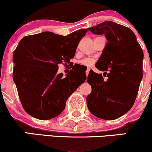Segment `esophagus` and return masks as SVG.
Masks as SVG:
<instances>
[{"mask_svg": "<svg viewBox=\"0 0 152 152\" xmlns=\"http://www.w3.org/2000/svg\"><path fill=\"white\" fill-rule=\"evenodd\" d=\"M89 71H90V69H87V70L86 71V76H88V73H89Z\"/></svg>", "mask_w": 152, "mask_h": 152, "instance_id": "esophagus-1", "label": "esophagus"}]
</instances>
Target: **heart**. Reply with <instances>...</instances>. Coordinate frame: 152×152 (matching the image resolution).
Returning a JSON list of instances; mask_svg holds the SVG:
<instances>
[{
    "instance_id": "obj_1",
    "label": "heart",
    "mask_w": 152,
    "mask_h": 152,
    "mask_svg": "<svg viewBox=\"0 0 152 152\" xmlns=\"http://www.w3.org/2000/svg\"><path fill=\"white\" fill-rule=\"evenodd\" d=\"M81 64L85 66H91L93 64V61L89 58H85L82 61Z\"/></svg>"
}]
</instances>
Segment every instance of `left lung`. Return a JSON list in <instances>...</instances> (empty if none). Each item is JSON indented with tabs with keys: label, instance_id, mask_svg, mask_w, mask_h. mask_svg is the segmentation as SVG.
<instances>
[{
	"label": "left lung",
	"instance_id": "8db88e82",
	"mask_svg": "<svg viewBox=\"0 0 152 152\" xmlns=\"http://www.w3.org/2000/svg\"><path fill=\"white\" fill-rule=\"evenodd\" d=\"M88 29L94 34L105 35L108 42L96 64L104 73L90 71L87 77L92 88L86 98L87 106L96 117L116 119L134 105L143 76L144 53L129 28L108 20Z\"/></svg>",
	"mask_w": 152,
	"mask_h": 152
}]
</instances>
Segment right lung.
<instances>
[{
    "mask_svg": "<svg viewBox=\"0 0 152 152\" xmlns=\"http://www.w3.org/2000/svg\"><path fill=\"white\" fill-rule=\"evenodd\" d=\"M87 29L67 36L46 32L25 36L13 52V81L23 108L41 120L58 116L66 101L86 78V72L72 69L64 77L58 64L70 63Z\"/></svg>",
    "mask_w": 152,
    "mask_h": 152,
    "instance_id": "right-lung-1",
    "label": "right lung"
}]
</instances>
